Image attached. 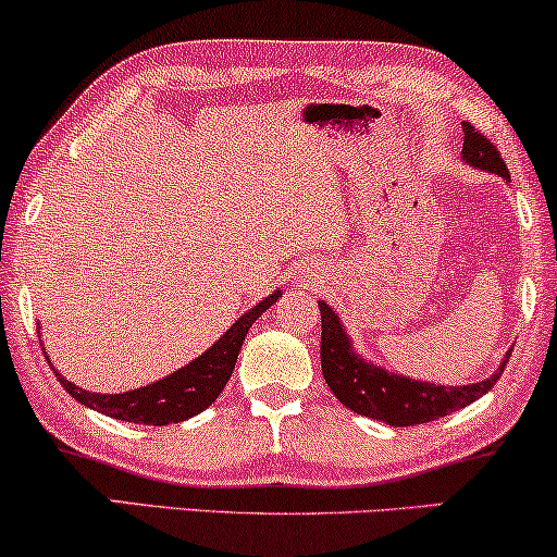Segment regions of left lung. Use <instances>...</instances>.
I'll use <instances>...</instances> for the list:
<instances>
[{"mask_svg": "<svg viewBox=\"0 0 557 557\" xmlns=\"http://www.w3.org/2000/svg\"><path fill=\"white\" fill-rule=\"evenodd\" d=\"M460 158L471 169L494 173L509 182V169L494 148V143L479 129L463 122V150ZM322 314V375L332 388V394L356 414L371 417V420L386 422L392 428H409V424L435 422L440 417L468 407L481 399L491 386L499 381L504 368L509 363V352L504 356L502 366L488 379L463 386L428 384V381L409 379V375L388 373L384 366H375L366 360L352 348V341L345 330L335 309L320 301Z\"/></svg>", "mask_w": 557, "mask_h": 557, "instance_id": "1", "label": "left lung"}]
</instances>
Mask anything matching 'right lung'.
Listing matches in <instances>:
<instances>
[{
  "label": "right lung",
  "instance_id": "1",
  "mask_svg": "<svg viewBox=\"0 0 557 557\" xmlns=\"http://www.w3.org/2000/svg\"><path fill=\"white\" fill-rule=\"evenodd\" d=\"M281 292H273L265 296L263 301L252 305L243 317H237L225 335L216 341L212 348H207L199 358H194L191 363H186L178 371L165 375L153 384L133 388V392L122 394H94L86 388L71 384L69 379H63L55 371L58 381L66 392L74 396L76 401H82L84 407L94 411H102V414L112 417L120 422H135V424H171V422H184L191 420L194 414L212 407V401L222 394V388L233 375V368L237 363V352L243 348L245 335L252 327V322L261 317L271 305H276ZM42 345V343H40ZM46 352V350H42ZM48 358V356H46Z\"/></svg>",
  "mask_w": 557,
  "mask_h": 557
}]
</instances>
